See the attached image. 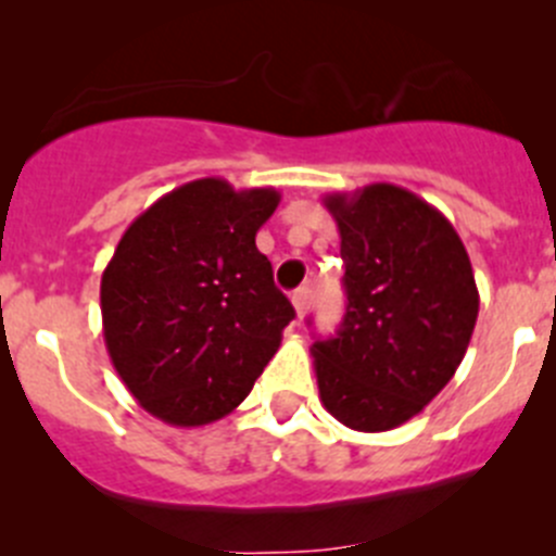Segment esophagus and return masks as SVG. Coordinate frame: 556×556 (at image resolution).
<instances>
[{
  "mask_svg": "<svg viewBox=\"0 0 556 556\" xmlns=\"http://www.w3.org/2000/svg\"><path fill=\"white\" fill-rule=\"evenodd\" d=\"M309 304H313V288H307V285H304V288H299L293 293L295 315H299V318H304V315H307V309H309Z\"/></svg>",
  "mask_w": 556,
  "mask_h": 556,
  "instance_id": "esophagus-1",
  "label": "esophagus"
}]
</instances>
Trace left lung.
<instances>
[{
	"mask_svg": "<svg viewBox=\"0 0 556 556\" xmlns=\"http://www.w3.org/2000/svg\"><path fill=\"white\" fill-rule=\"evenodd\" d=\"M340 230L349 307L313 345L326 412L381 433L417 417L455 376L480 309L469 254L442 211L414 191L370 184L326 194Z\"/></svg>",
	"mask_w": 556,
	"mask_h": 556,
	"instance_id": "left-lung-1",
	"label": "left lung"
}]
</instances>
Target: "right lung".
<instances>
[{"label": "right lung", "mask_w": 556, "mask_h": 556, "mask_svg": "<svg viewBox=\"0 0 556 556\" xmlns=\"http://www.w3.org/2000/svg\"><path fill=\"white\" fill-rule=\"evenodd\" d=\"M277 189L178 186L123 232L101 277L109 359L139 406L175 428L227 417L295 318L254 236Z\"/></svg>", "instance_id": "1"}]
</instances>
